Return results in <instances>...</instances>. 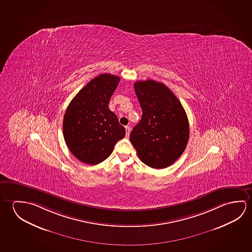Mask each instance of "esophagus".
Wrapping results in <instances>:
<instances>
[{
    "label": "esophagus",
    "mask_w": 252,
    "mask_h": 252,
    "mask_svg": "<svg viewBox=\"0 0 252 252\" xmlns=\"http://www.w3.org/2000/svg\"><path fill=\"white\" fill-rule=\"evenodd\" d=\"M130 132H131V128H130V126H126V136L129 137Z\"/></svg>",
    "instance_id": "obj_1"
}]
</instances>
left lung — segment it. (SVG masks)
Listing matches in <instances>:
<instances>
[{
	"instance_id": "obj_1",
	"label": "left lung",
	"mask_w": 252,
	"mask_h": 252,
	"mask_svg": "<svg viewBox=\"0 0 252 252\" xmlns=\"http://www.w3.org/2000/svg\"><path fill=\"white\" fill-rule=\"evenodd\" d=\"M134 91L142 109L130 141L140 161L153 169H164L181 157L189 140L186 111L173 92L154 80L138 81Z\"/></svg>"
}]
</instances>
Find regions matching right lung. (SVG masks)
I'll return each instance as SVG.
<instances>
[{
    "mask_svg": "<svg viewBox=\"0 0 252 252\" xmlns=\"http://www.w3.org/2000/svg\"><path fill=\"white\" fill-rule=\"evenodd\" d=\"M120 80L113 74H99L79 91L66 108L64 139L70 152L84 163L95 165L104 161L126 135L124 126L109 109Z\"/></svg>",
    "mask_w": 252,
    "mask_h": 252,
    "instance_id": "right-lung-1",
    "label": "right lung"
}]
</instances>
